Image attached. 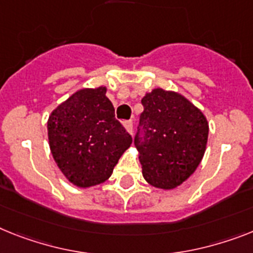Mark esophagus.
Returning a JSON list of instances; mask_svg holds the SVG:
<instances>
[{
	"label": "esophagus",
	"mask_w": 253,
	"mask_h": 253,
	"mask_svg": "<svg viewBox=\"0 0 253 253\" xmlns=\"http://www.w3.org/2000/svg\"><path fill=\"white\" fill-rule=\"evenodd\" d=\"M123 127L126 128V131L130 135H132V131H133V127H132V121H125L123 122Z\"/></svg>",
	"instance_id": "1"
}]
</instances>
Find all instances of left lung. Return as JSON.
<instances>
[{
    "label": "left lung",
    "mask_w": 253,
    "mask_h": 253,
    "mask_svg": "<svg viewBox=\"0 0 253 253\" xmlns=\"http://www.w3.org/2000/svg\"><path fill=\"white\" fill-rule=\"evenodd\" d=\"M135 145L143 176L154 188L171 190L190 177L205 156L209 122L184 95L161 87L141 99Z\"/></svg>",
    "instance_id": "8db88e82"
}]
</instances>
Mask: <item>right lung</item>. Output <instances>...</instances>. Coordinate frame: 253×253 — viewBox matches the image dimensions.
<instances>
[{
    "mask_svg": "<svg viewBox=\"0 0 253 253\" xmlns=\"http://www.w3.org/2000/svg\"><path fill=\"white\" fill-rule=\"evenodd\" d=\"M105 94V86L81 88L48 117L51 154L65 179L78 188L107 181L132 144Z\"/></svg>",
    "mask_w": 253,
    "mask_h": 253,
    "instance_id": "1",
    "label": "right lung"
}]
</instances>
